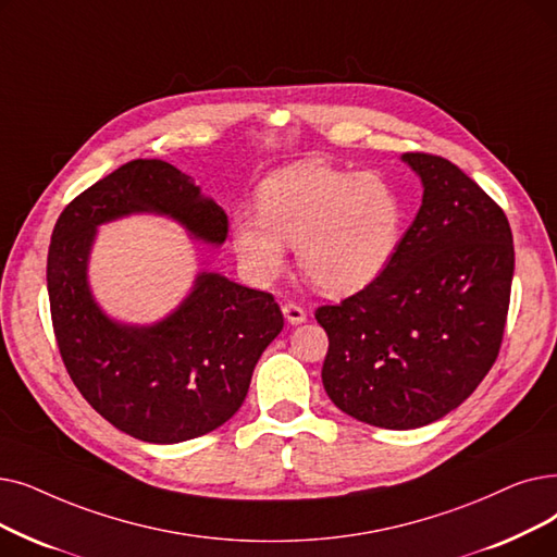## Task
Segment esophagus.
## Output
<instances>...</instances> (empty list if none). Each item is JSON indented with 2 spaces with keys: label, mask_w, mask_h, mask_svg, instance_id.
I'll list each match as a JSON object with an SVG mask.
<instances>
[{
  "label": "esophagus",
  "mask_w": 557,
  "mask_h": 557,
  "mask_svg": "<svg viewBox=\"0 0 557 557\" xmlns=\"http://www.w3.org/2000/svg\"><path fill=\"white\" fill-rule=\"evenodd\" d=\"M282 313H284V319L292 323V325H300V323L307 321V311L300 305H296V302H284L282 305Z\"/></svg>",
  "instance_id": "1"
}]
</instances>
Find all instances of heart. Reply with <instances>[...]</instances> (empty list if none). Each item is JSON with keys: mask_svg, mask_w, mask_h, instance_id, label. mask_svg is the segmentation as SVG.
<instances>
[{"mask_svg": "<svg viewBox=\"0 0 557 557\" xmlns=\"http://www.w3.org/2000/svg\"><path fill=\"white\" fill-rule=\"evenodd\" d=\"M257 209L232 219L238 259L257 280H273L296 244L302 275L332 296L355 294L389 265L403 234L396 190L375 175L302 161L263 180Z\"/></svg>", "mask_w": 557, "mask_h": 557, "instance_id": "b5f03b06", "label": "heart"}]
</instances>
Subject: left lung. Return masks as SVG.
<instances>
[{
  "label": "left lung",
  "instance_id": "left-lung-1",
  "mask_svg": "<svg viewBox=\"0 0 557 557\" xmlns=\"http://www.w3.org/2000/svg\"><path fill=\"white\" fill-rule=\"evenodd\" d=\"M423 202L389 265L317 309L323 386L357 421L412 430L462 405L498 357L515 275L503 209L444 157L407 152Z\"/></svg>",
  "mask_w": 557,
  "mask_h": 557
}]
</instances>
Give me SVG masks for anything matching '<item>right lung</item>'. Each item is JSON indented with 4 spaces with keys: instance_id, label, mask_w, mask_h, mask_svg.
<instances>
[{
    "instance_id": "obj_1",
    "label": "right lung",
    "mask_w": 557,
    "mask_h": 557,
    "mask_svg": "<svg viewBox=\"0 0 557 557\" xmlns=\"http://www.w3.org/2000/svg\"><path fill=\"white\" fill-rule=\"evenodd\" d=\"M159 213L221 246L227 213L175 165L136 159L72 200L52 232L47 294L63 364L95 412L132 437L177 444L230 421L255 364L282 332L275 298L200 273L184 302L154 325H123L95 302L88 255L98 225Z\"/></svg>"
}]
</instances>
